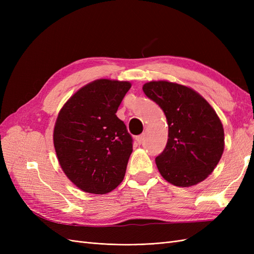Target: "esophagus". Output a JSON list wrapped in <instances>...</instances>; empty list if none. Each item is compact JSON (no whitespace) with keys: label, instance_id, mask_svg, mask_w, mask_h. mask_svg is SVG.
<instances>
[{"label":"esophagus","instance_id":"1","mask_svg":"<svg viewBox=\"0 0 254 254\" xmlns=\"http://www.w3.org/2000/svg\"><path fill=\"white\" fill-rule=\"evenodd\" d=\"M144 137H145V134H144V133L141 134V135H139V136L136 137V142L139 143V144H142L143 141H144Z\"/></svg>","mask_w":254,"mask_h":254}]
</instances>
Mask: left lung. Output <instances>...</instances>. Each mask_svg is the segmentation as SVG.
Masks as SVG:
<instances>
[{"label": "left lung", "instance_id": "left-lung-1", "mask_svg": "<svg viewBox=\"0 0 254 254\" xmlns=\"http://www.w3.org/2000/svg\"><path fill=\"white\" fill-rule=\"evenodd\" d=\"M145 95L163 110L168 125L165 149L156 158L163 178L189 188L203 181L218 164L225 132L211 105L193 89L166 80L143 86Z\"/></svg>", "mask_w": 254, "mask_h": 254}]
</instances>
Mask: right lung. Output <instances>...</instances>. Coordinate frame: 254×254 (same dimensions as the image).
<instances>
[{
  "label": "right lung",
  "instance_id": "right-lung-1",
  "mask_svg": "<svg viewBox=\"0 0 254 254\" xmlns=\"http://www.w3.org/2000/svg\"><path fill=\"white\" fill-rule=\"evenodd\" d=\"M130 88L128 81L97 79L59 111L53 135L59 164L86 193H109L124 179L132 137L115 113Z\"/></svg>",
  "mask_w": 254,
  "mask_h": 254
}]
</instances>
